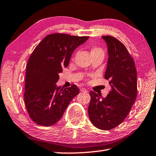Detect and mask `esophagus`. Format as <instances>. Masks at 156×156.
Here are the masks:
<instances>
[{
	"label": "esophagus",
	"mask_w": 156,
	"mask_h": 156,
	"mask_svg": "<svg viewBox=\"0 0 156 156\" xmlns=\"http://www.w3.org/2000/svg\"><path fill=\"white\" fill-rule=\"evenodd\" d=\"M80 91H81V92H87V90L86 89V88H84V87L81 88Z\"/></svg>",
	"instance_id": "1"
}]
</instances>
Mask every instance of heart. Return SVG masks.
Listing matches in <instances>:
<instances>
[{
    "label": "heart",
    "mask_w": 156,
    "mask_h": 156,
    "mask_svg": "<svg viewBox=\"0 0 156 156\" xmlns=\"http://www.w3.org/2000/svg\"><path fill=\"white\" fill-rule=\"evenodd\" d=\"M97 53H103V50L101 48H98V47H93L91 49V54H97Z\"/></svg>",
    "instance_id": "obj_1"
}]
</instances>
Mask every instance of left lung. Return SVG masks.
I'll use <instances>...</instances> for the list:
<instances>
[{"instance_id": "1", "label": "left lung", "mask_w": 156, "mask_h": 156, "mask_svg": "<svg viewBox=\"0 0 156 156\" xmlns=\"http://www.w3.org/2000/svg\"><path fill=\"white\" fill-rule=\"evenodd\" d=\"M108 58L105 78L111 90L105 98L90 91L88 115L96 128L108 130L124 122L137 95V73L133 57L125 45L112 36H102Z\"/></svg>"}]
</instances>
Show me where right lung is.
<instances>
[{"label": "right lung", "mask_w": 156, "mask_h": 156, "mask_svg": "<svg viewBox=\"0 0 156 156\" xmlns=\"http://www.w3.org/2000/svg\"><path fill=\"white\" fill-rule=\"evenodd\" d=\"M88 38L62 33L48 34L32 51L26 66L23 98L29 116L36 124H55L79 94L75 84L63 89L55 83L59 80L58 74L69 65L73 52Z\"/></svg>", "instance_id": "obj_1"}]
</instances>
